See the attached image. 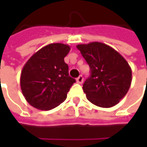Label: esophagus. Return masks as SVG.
<instances>
[{"label": "esophagus", "mask_w": 147, "mask_h": 147, "mask_svg": "<svg viewBox=\"0 0 147 147\" xmlns=\"http://www.w3.org/2000/svg\"><path fill=\"white\" fill-rule=\"evenodd\" d=\"M76 82L78 83H82L83 82V76H79L77 78H76Z\"/></svg>", "instance_id": "esophagus-1"}]
</instances>
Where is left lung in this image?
Returning <instances> with one entry per match:
<instances>
[{
  "label": "left lung",
  "mask_w": 147,
  "mask_h": 147,
  "mask_svg": "<svg viewBox=\"0 0 147 147\" xmlns=\"http://www.w3.org/2000/svg\"><path fill=\"white\" fill-rule=\"evenodd\" d=\"M76 47L90 67L91 75L82 87L87 99L103 108L116 105L131 85L129 63L117 51L102 42L78 44Z\"/></svg>",
  "instance_id": "8db88e82"
}]
</instances>
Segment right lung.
Masks as SVG:
<instances>
[{
    "label": "right lung",
    "instance_id": "add662e5",
    "mask_svg": "<svg viewBox=\"0 0 147 147\" xmlns=\"http://www.w3.org/2000/svg\"><path fill=\"white\" fill-rule=\"evenodd\" d=\"M71 47L51 43L35 53L24 65L20 87L26 101L33 107L48 111L59 105L76 82L68 73L64 59Z\"/></svg>",
    "mask_w": 147,
    "mask_h": 147
}]
</instances>
